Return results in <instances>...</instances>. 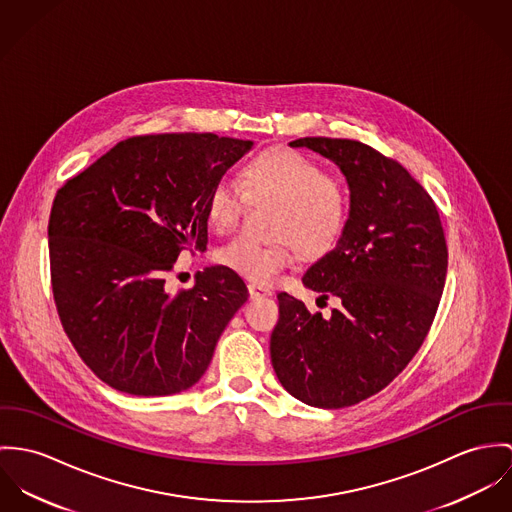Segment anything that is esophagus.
<instances>
[{"instance_id":"1","label":"esophagus","mask_w":512,"mask_h":512,"mask_svg":"<svg viewBox=\"0 0 512 512\" xmlns=\"http://www.w3.org/2000/svg\"><path fill=\"white\" fill-rule=\"evenodd\" d=\"M247 288H249L251 298H259V296H269L271 294V290L267 286H263V284L249 283Z\"/></svg>"}]
</instances>
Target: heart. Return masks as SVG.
I'll use <instances>...</instances> for the list:
<instances>
[{"label": "heart", "mask_w": 512, "mask_h": 512, "mask_svg": "<svg viewBox=\"0 0 512 512\" xmlns=\"http://www.w3.org/2000/svg\"><path fill=\"white\" fill-rule=\"evenodd\" d=\"M249 198L277 202L271 243L235 237L218 251V261L253 283H273L292 265L294 247L306 255L328 251L347 222L349 198L338 176L326 174L312 157L275 149L251 159L241 172ZM245 194L228 176L214 182L208 194V222L216 231L233 228L241 216Z\"/></svg>", "instance_id": "1"}]
</instances>
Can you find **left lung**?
<instances>
[{
  "instance_id": "8db88e82",
  "label": "left lung",
  "mask_w": 512,
  "mask_h": 512,
  "mask_svg": "<svg viewBox=\"0 0 512 512\" xmlns=\"http://www.w3.org/2000/svg\"><path fill=\"white\" fill-rule=\"evenodd\" d=\"M288 145L340 167L349 216L336 247L302 277L338 308L324 318L279 292L271 361L292 397L345 408L383 391L420 349L446 283V237L430 194L373 147L330 137Z\"/></svg>"
}]
</instances>
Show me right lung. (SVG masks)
<instances>
[{"mask_svg": "<svg viewBox=\"0 0 512 512\" xmlns=\"http://www.w3.org/2000/svg\"><path fill=\"white\" fill-rule=\"evenodd\" d=\"M253 141L214 133L129 137L55 196L51 281L62 328L115 391L165 397L206 373L249 292L224 265L172 296L180 251H206L208 194Z\"/></svg>", "mask_w": 512, "mask_h": 512, "instance_id": "1", "label": "right lung"}]
</instances>
